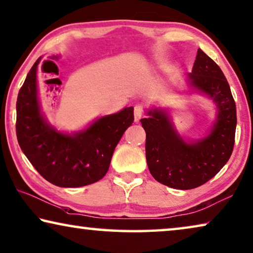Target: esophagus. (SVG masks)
I'll return each mask as SVG.
<instances>
[{"mask_svg": "<svg viewBox=\"0 0 253 253\" xmlns=\"http://www.w3.org/2000/svg\"><path fill=\"white\" fill-rule=\"evenodd\" d=\"M144 115V109L142 106H135L134 108V118H135V122L137 123L139 122V119L143 117Z\"/></svg>", "mask_w": 253, "mask_h": 253, "instance_id": "obj_1", "label": "esophagus"}]
</instances>
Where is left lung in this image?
<instances>
[{
    "label": "left lung",
    "mask_w": 253,
    "mask_h": 253,
    "mask_svg": "<svg viewBox=\"0 0 253 253\" xmlns=\"http://www.w3.org/2000/svg\"><path fill=\"white\" fill-rule=\"evenodd\" d=\"M188 79L217 106V119L205 138L186 143L162 110H150V117L141 119L146 133V161L151 174L160 183L181 190L202 186L218 173L233 152L236 128L235 101L227 80L202 49L197 51Z\"/></svg>",
    "instance_id": "8db88e82"
}]
</instances>
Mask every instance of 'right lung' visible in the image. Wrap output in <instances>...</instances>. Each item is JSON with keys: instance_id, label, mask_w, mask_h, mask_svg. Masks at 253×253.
<instances>
[{"instance_id": "right-lung-1", "label": "right lung", "mask_w": 253, "mask_h": 253, "mask_svg": "<svg viewBox=\"0 0 253 253\" xmlns=\"http://www.w3.org/2000/svg\"><path fill=\"white\" fill-rule=\"evenodd\" d=\"M28 73L17 100L19 145L36 170L58 187L87 186L105 177L115 147L134 122V108L99 118L80 133L66 135L49 126L40 111L37 67Z\"/></svg>"}]
</instances>
